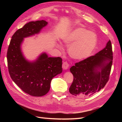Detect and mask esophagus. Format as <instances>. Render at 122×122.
Segmentation results:
<instances>
[{"mask_svg": "<svg viewBox=\"0 0 122 122\" xmlns=\"http://www.w3.org/2000/svg\"><path fill=\"white\" fill-rule=\"evenodd\" d=\"M62 69L64 70H67L69 68V64L67 61H64L62 63Z\"/></svg>", "mask_w": 122, "mask_h": 122, "instance_id": "34e87169", "label": "esophagus"}]
</instances>
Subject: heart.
Instances as JSON below:
<instances>
[{
	"instance_id": "heart-1",
	"label": "heart",
	"mask_w": 122,
	"mask_h": 122,
	"mask_svg": "<svg viewBox=\"0 0 122 122\" xmlns=\"http://www.w3.org/2000/svg\"><path fill=\"white\" fill-rule=\"evenodd\" d=\"M65 42L70 45L68 52L73 59L84 60L89 57L97 45V37L94 32L83 28H78L72 31L66 38ZM58 47L61 49V45Z\"/></svg>"
}]
</instances>
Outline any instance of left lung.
I'll use <instances>...</instances> for the list:
<instances>
[{"mask_svg":"<svg viewBox=\"0 0 122 122\" xmlns=\"http://www.w3.org/2000/svg\"><path fill=\"white\" fill-rule=\"evenodd\" d=\"M113 60L109 40L99 52L75 63L70 68L73 75L69 92L76 96L87 97L99 92L109 80Z\"/></svg>","mask_w":122,"mask_h":122,"instance_id":"obj_1","label":"left lung"}]
</instances>
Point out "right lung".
Masks as SVG:
<instances>
[{
  "mask_svg": "<svg viewBox=\"0 0 122 122\" xmlns=\"http://www.w3.org/2000/svg\"><path fill=\"white\" fill-rule=\"evenodd\" d=\"M48 24L45 20L29 22L17 30L10 40L7 52L9 74L13 81L25 93L32 96L46 95L51 80L62 72V59L41 54L34 61L26 60L21 45L24 38L39 34Z\"/></svg>",
  "mask_w": 122,
  "mask_h": 122,
  "instance_id": "obj_1",
  "label": "right lung"
}]
</instances>
